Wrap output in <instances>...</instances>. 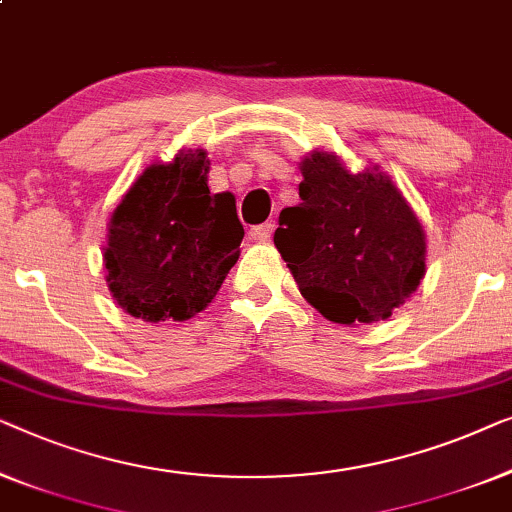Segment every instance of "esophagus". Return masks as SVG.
Masks as SVG:
<instances>
[{"label": "esophagus", "instance_id": "34e87169", "mask_svg": "<svg viewBox=\"0 0 512 512\" xmlns=\"http://www.w3.org/2000/svg\"><path fill=\"white\" fill-rule=\"evenodd\" d=\"M273 227H276V225H273V222H262V225L250 227V239L257 241V243L269 241L271 234H273Z\"/></svg>", "mask_w": 512, "mask_h": 512}]
</instances>
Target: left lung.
I'll list each match as a JSON object with an SVG mask.
<instances>
[{
    "mask_svg": "<svg viewBox=\"0 0 512 512\" xmlns=\"http://www.w3.org/2000/svg\"><path fill=\"white\" fill-rule=\"evenodd\" d=\"M301 204L283 208L273 243L299 292L338 325L387 320L424 276L422 225L392 181L350 174L334 155L301 162Z\"/></svg>",
    "mask_w": 512,
    "mask_h": 512,
    "instance_id": "left-lung-1",
    "label": "left lung"
}]
</instances>
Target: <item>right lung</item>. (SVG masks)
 I'll use <instances>...</instances> for the list:
<instances>
[{"instance_id":"obj_1","label":"right lung","mask_w":512,"mask_h":512,"mask_svg":"<svg viewBox=\"0 0 512 512\" xmlns=\"http://www.w3.org/2000/svg\"><path fill=\"white\" fill-rule=\"evenodd\" d=\"M241 239L234 197L211 194L206 153L187 150L143 171L113 211L109 290L134 318L187 320L218 294Z\"/></svg>"}]
</instances>
